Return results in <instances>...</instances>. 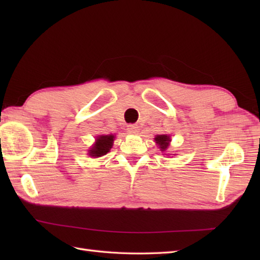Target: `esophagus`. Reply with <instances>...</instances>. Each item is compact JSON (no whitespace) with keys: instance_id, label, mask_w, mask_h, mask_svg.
Returning <instances> with one entry per match:
<instances>
[{"instance_id":"obj_1","label":"esophagus","mask_w":260,"mask_h":260,"mask_svg":"<svg viewBox=\"0 0 260 260\" xmlns=\"http://www.w3.org/2000/svg\"><path fill=\"white\" fill-rule=\"evenodd\" d=\"M127 132H128L129 134H137L139 133V126L134 125V124H131L127 126Z\"/></svg>"}]
</instances>
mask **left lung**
Returning <instances> with one entry per match:
<instances>
[{
	"label": "left lung",
	"instance_id": "obj_1",
	"mask_svg": "<svg viewBox=\"0 0 260 260\" xmlns=\"http://www.w3.org/2000/svg\"><path fill=\"white\" fill-rule=\"evenodd\" d=\"M170 137L168 135H157L155 137V142L158 144L161 151H165L170 144Z\"/></svg>",
	"mask_w": 260,
	"mask_h": 260
}]
</instances>
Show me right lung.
Segmentation results:
<instances>
[{
    "instance_id": "obj_1",
    "label": "right lung",
    "mask_w": 260,
    "mask_h": 260,
    "mask_svg": "<svg viewBox=\"0 0 260 260\" xmlns=\"http://www.w3.org/2000/svg\"><path fill=\"white\" fill-rule=\"evenodd\" d=\"M114 139V135L99 136L96 141V144L93 145L91 147V150L89 151V155L92 157H99L105 155V154H107L110 148H112Z\"/></svg>"
}]
</instances>
